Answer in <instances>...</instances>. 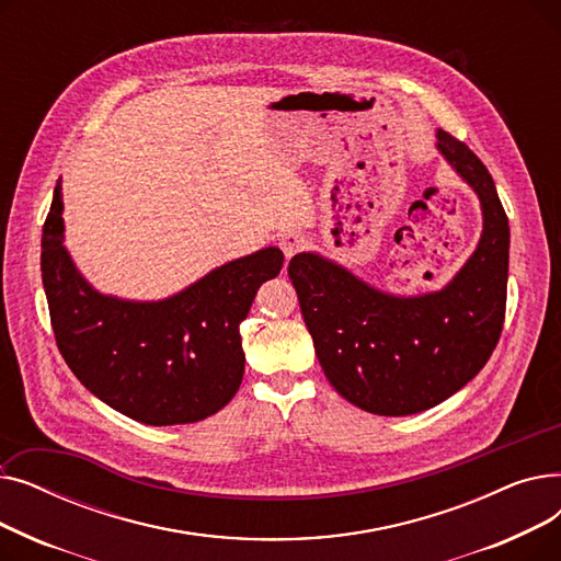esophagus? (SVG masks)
Returning a JSON list of instances; mask_svg holds the SVG:
<instances>
[{"mask_svg": "<svg viewBox=\"0 0 561 561\" xmlns=\"http://www.w3.org/2000/svg\"><path fill=\"white\" fill-rule=\"evenodd\" d=\"M305 245H307V239L300 231H286V233H282V239H279V248H282L286 259L296 256L300 250H305Z\"/></svg>", "mask_w": 561, "mask_h": 561, "instance_id": "esophagus-1", "label": "esophagus"}]
</instances>
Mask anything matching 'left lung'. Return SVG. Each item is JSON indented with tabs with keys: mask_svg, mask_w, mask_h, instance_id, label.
<instances>
[{
	"mask_svg": "<svg viewBox=\"0 0 561 561\" xmlns=\"http://www.w3.org/2000/svg\"><path fill=\"white\" fill-rule=\"evenodd\" d=\"M436 150L476 191L482 236L461 271L434 293L391 296L318 252L288 263L316 357L347 402L377 416H409L473 379L503 332L510 222L486 165L436 131Z\"/></svg>",
	"mask_w": 561,
	"mask_h": 561,
	"instance_id": "obj_1",
	"label": "left lung"
}]
</instances>
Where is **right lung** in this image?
Instances as JSON below:
<instances>
[{"instance_id": "1", "label": "right lung", "mask_w": 561, "mask_h": 561, "mask_svg": "<svg viewBox=\"0 0 561 561\" xmlns=\"http://www.w3.org/2000/svg\"><path fill=\"white\" fill-rule=\"evenodd\" d=\"M56 182L43 225L41 271L56 345L95 398L145 425L197 423L241 387V322L284 254L263 248L229 261L174 296L136 302L95 290L64 245Z\"/></svg>"}]
</instances>
